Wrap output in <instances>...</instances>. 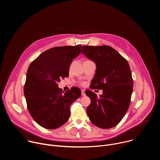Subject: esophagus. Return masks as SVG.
Masks as SVG:
<instances>
[{
    "mask_svg": "<svg viewBox=\"0 0 160 160\" xmlns=\"http://www.w3.org/2000/svg\"><path fill=\"white\" fill-rule=\"evenodd\" d=\"M81 91H82V96H85L86 94H85V90L82 89Z\"/></svg>",
    "mask_w": 160,
    "mask_h": 160,
    "instance_id": "1",
    "label": "esophagus"
}]
</instances>
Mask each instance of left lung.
Instances as JSON below:
<instances>
[{
  "mask_svg": "<svg viewBox=\"0 0 160 160\" xmlns=\"http://www.w3.org/2000/svg\"><path fill=\"white\" fill-rule=\"evenodd\" d=\"M81 51L96 64L91 89L102 90L98 98L90 90H85L90 99L87 115L94 125L106 129L118 125L128 109L133 90V79L128 61L108 45H83Z\"/></svg>",
  "mask_w": 160,
  "mask_h": 160,
  "instance_id": "left-lung-1",
  "label": "left lung"
}]
</instances>
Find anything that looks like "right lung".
I'll use <instances>...</instances> for the list:
<instances>
[{
  "mask_svg": "<svg viewBox=\"0 0 160 160\" xmlns=\"http://www.w3.org/2000/svg\"><path fill=\"white\" fill-rule=\"evenodd\" d=\"M82 45L56 47L42 53L30 64L24 86L27 108L33 120L41 127L56 129L70 117V106L81 96L76 87L64 93L58 87L61 78L69 76L73 59Z\"/></svg>",
  "mask_w": 160,
  "mask_h": 160,
  "instance_id": "1",
  "label": "right lung"
}]
</instances>
